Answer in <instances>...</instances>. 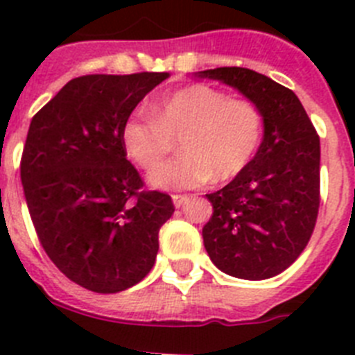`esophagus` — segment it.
<instances>
[{
    "label": "esophagus",
    "instance_id": "34e87169",
    "mask_svg": "<svg viewBox=\"0 0 355 355\" xmlns=\"http://www.w3.org/2000/svg\"><path fill=\"white\" fill-rule=\"evenodd\" d=\"M172 199H174L175 208H181V206L187 205L188 200L192 199V197H190V196H174V197H172Z\"/></svg>",
    "mask_w": 355,
    "mask_h": 355
}]
</instances>
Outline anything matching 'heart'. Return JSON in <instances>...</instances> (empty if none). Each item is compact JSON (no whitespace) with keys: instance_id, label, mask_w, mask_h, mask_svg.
Segmentation results:
<instances>
[{"instance_id":"1","label":"heart","mask_w":355,"mask_h":355,"mask_svg":"<svg viewBox=\"0 0 355 355\" xmlns=\"http://www.w3.org/2000/svg\"><path fill=\"white\" fill-rule=\"evenodd\" d=\"M150 117L133 115L122 124L121 142L142 171H154L180 140L181 159L149 175L153 187L192 190L229 181L245 171L261 146L265 119L249 99L229 97L209 85L193 83L150 106Z\"/></svg>"}]
</instances>
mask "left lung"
Returning <instances> with one entry per match:
<instances>
[{
	"instance_id": "8db88e82",
	"label": "left lung",
	"mask_w": 355,
	"mask_h": 355,
	"mask_svg": "<svg viewBox=\"0 0 355 355\" xmlns=\"http://www.w3.org/2000/svg\"><path fill=\"white\" fill-rule=\"evenodd\" d=\"M199 76L240 90L261 110L265 137L249 167L215 193L202 227L211 261L233 277L263 281L299 258L320 208V137L293 90L245 67Z\"/></svg>"
}]
</instances>
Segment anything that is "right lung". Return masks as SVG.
<instances>
[{
    "label": "right lung",
    "instance_id": "1",
    "mask_svg": "<svg viewBox=\"0 0 355 355\" xmlns=\"http://www.w3.org/2000/svg\"><path fill=\"white\" fill-rule=\"evenodd\" d=\"M168 72L89 74L69 81L33 115L21 156L28 211L56 268L96 293L140 283L174 213L147 190L121 142L135 106Z\"/></svg>",
    "mask_w": 355,
    "mask_h": 355
}]
</instances>
